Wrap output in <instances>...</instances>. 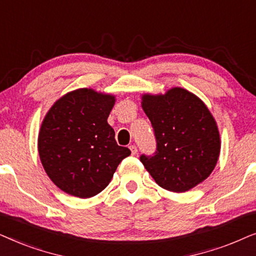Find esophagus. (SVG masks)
Here are the masks:
<instances>
[{
    "instance_id": "34e87169",
    "label": "esophagus",
    "mask_w": 256,
    "mask_h": 256,
    "mask_svg": "<svg viewBox=\"0 0 256 256\" xmlns=\"http://www.w3.org/2000/svg\"><path fill=\"white\" fill-rule=\"evenodd\" d=\"M129 149H130V152H132V155H136V154H138V148H136V146H129Z\"/></svg>"
}]
</instances>
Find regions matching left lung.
<instances>
[{
	"label": "left lung",
	"instance_id": "1",
	"mask_svg": "<svg viewBox=\"0 0 256 256\" xmlns=\"http://www.w3.org/2000/svg\"><path fill=\"white\" fill-rule=\"evenodd\" d=\"M141 104L155 132L157 150L140 160L156 183L180 194L204 182L214 170L222 146L208 106L180 87L166 94H143Z\"/></svg>",
	"mask_w": 256,
	"mask_h": 256
}]
</instances>
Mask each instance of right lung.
<instances>
[{"instance_id":"obj_1","label":"right lung","mask_w":256,"mask_h":256,"mask_svg":"<svg viewBox=\"0 0 256 256\" xmlns=\"http://www.w3.org/2000/svg\"><path fill=\"white\" fill-rule=\"evenodd\" d=\"M115 96L78 88L52 104L38 134V154L56 186L79 198H90L110 184L130 150L118 146L108 124Z\"/></svg>"}]
</instances>
